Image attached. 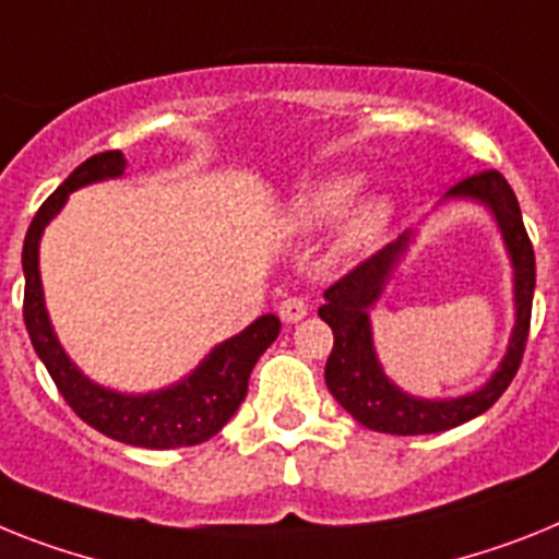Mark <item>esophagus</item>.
I'll list each match as a JSON object with an SVG mask.
<instances>
[{
  "label": "esophagus",
  "instance_id": "obj_1",
  "mask_svg": "<svg viewBox=\"0 0 559 559\" xmlns=\"http://www.w3.org/2000/svg\"><path fill=\"white\" fill-rule=\"evenodd\" d=\"M307 301H304L301 295H287L284 301L278 304V316L284 318L287 323H295V321H301L304 316H307Z\"/></svg>",
  "mask_w": 559,
  "mask_h": 559
}]
</instances>
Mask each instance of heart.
I'll return each instance as SVG.
<instances>
[{
	"label": "heart",
	"mask_w": 559,
	"mask_h": 559,
	"mask_svg": "<svg viewBox=\"0 0 559 559\" xmlns=\"http://www.w3.org/2000/svg\"><path fill=\"white\" fill-rule=\"evenodd\" d=\"M355 190H358L355 178H330V181H323V185H316L312 190L304 192L298 204H295V215H298V222L304 227H318V224L332 222V218L344 213ZM383 224H386V204L383 201H364L346 218L341 241L346 247H367V243L378 238Z\"/></svg>",
	"instance_id": "heart-1"
}]
</instances>
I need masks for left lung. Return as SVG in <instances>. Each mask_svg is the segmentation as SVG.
Segmentation results:
<instances>
[{"label":"left lung","instance_id":"8db88e82","mask_svg":"<svg viewBox=\"0 0 559 559\" xmlns=\"http://www.w3.org/2000/svg\"><path fill=\"white\" fill-rule=\"evenodd\" d=\"M449 195H468L483 204H489L497 224L503 229L506 247L514 261V301H518V326L511 335V346L503 364L491 374V381L475 395L454 397V401H420V397L403 395L395 383L386 381L381 364L374 358L372 332H369L367 309L381 295L389 270L395 266L406 247V236L389 243L358 266H352L346 275L332 284L323 298L318 316L332 326L335 344L326 358V386L346 412L360 426L386 435H435L454 426L466 424L472 417L483 415L503 395L520 369L523 352H526L528 326H532L534 301V247L523 227L520 204L503 173L483 170L463 178L449 190Z\"/></svg>","mask_w":559,"mask_h":559}]
</instances>
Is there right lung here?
<instances>
[{"label":"right lung","mask_w":559,"mask_h":559,"mask_svg":"<svg viewBox=\"0 0 559 559\" xmlns=\"http://www.w3.org/2000/svg\"><path fill=\"white\" fill-rule=\"evenodd\" d=\"M124 173V158L119 150L96 153L82 162L76 170L56 187L53 195L41 204L27 227L25 247H22V270H25V316L27 335L41 358L45 369L53 378L56 389L62 392L68 406L82 417L84 424L112 440L142 449H178L199 447L204 440L224 429L229 417L236 415L241 401L247 397V381L255 360L266 352V346L278 337L281 321L275 316L258 318L241 335L229 337L215 346L190 378L162 392L150 395H119L110 389L91 383L79 372L50 330L45 298L39 281V238L45 224L62 210L68 192L79 187L116 178Z\"/></svg>","instance_id":"add662e5"}]
</instances>
